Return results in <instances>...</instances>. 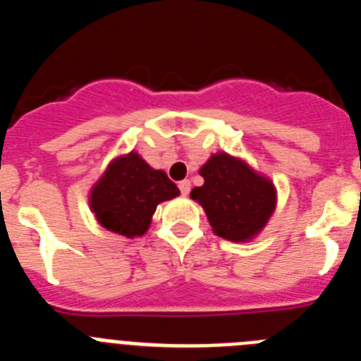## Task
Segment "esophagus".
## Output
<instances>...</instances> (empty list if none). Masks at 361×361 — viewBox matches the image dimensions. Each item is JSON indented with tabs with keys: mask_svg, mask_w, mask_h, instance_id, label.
Instances as JSON below:
<instances>
[{
	"mask_svg": "<svg viewBox=\"0 0 361 361\" xmlns=\"http://www.w3.org/2000/svg\"><path fill=\"white\" fill-rule=\"evenodd\" d=\"M178 190H180V193H183V195H188L191 190L190 180H180V183H178Z\"/></svg>",
	"mask_w": 361,
	"mask_h": 361,
	"instance_id": "esophagus-1",
	"label": "esophagus"
}]
</instances>
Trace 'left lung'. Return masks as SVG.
I'll use <instances>...</instances> for the list:
<instances>
[{
  "label": "left lung",
  "mask_w": 361,
  "mask_h": 361,
  "mask_svg": "<svg viewBox=\"0 0 361 361\" xmlns=\"http://www.w3.org/2000/svg\"><path fill=\"white\" fill-rule=\"evenodd\" d=\"M200 175L204 184L193 188L190 197L202 206L219 237L245 242L260 233L276 204L269 178L224 152L212 155L200 168Z\"/></svg>",
  "instance_id": "8db88e82"
}]
</instances>
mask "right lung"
Returning a JSON list of instances; mask_svg holds the SVG:
<instances>
[{
	"label": "right lung",
	"mask_w": 361,
	"mask_h": 361,
	"mask_svg": "<svg viewBox=\"0 0 361 361\" xmlns=\"http://www.w3.org/2000/svg\"><path fill=\"white\" fill-rule=\"evenodd\" d=\"M180 191L161 170L149 168L139 153L117 157L92 188L90 208L99 224L126 238L148 231L157 204Z\"/></svg>",
	"instance_id": "obj_1"
}]
</instances>
